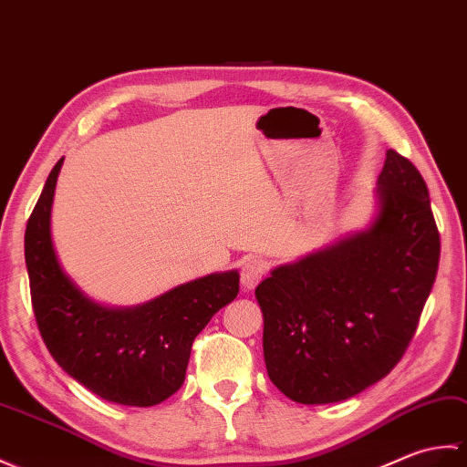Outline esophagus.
<instances>
[{
    "label": "esophagus",
    "mask_w": 467,
    "mask_h": 467,
    "mask_svg": "<svg viewBox=\"0 0 467 467\" xmlns=\"http://www.w3.org/2000/svg\"><path fill=\"white\" fill-rule=\"evenodd\" d=\"M265 274H267V265L264 260H260V257H247V260L242 262V267H240L244 289H254L265 277Z\"/></svg>",
    "instance_id": "1"
}]
</instances>
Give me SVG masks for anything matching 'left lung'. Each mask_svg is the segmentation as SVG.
<instances>
[{
  "instance_id": "1",
  "label": "left lung",
  "mask_w": 467,
  "mask_h": 467,
  "mask_svg": "<svg viewBox=\"0 0 467 467\" xmlns=\"http://www.w3.org/2000/svg\"><path fill=\"white\" fill-rule=\"evenodd\" d=\"M368 232L282 265L255 287L274 386L297 403L348 400L406 354L436 282L440 232L428 185L388 150Z\"/></svg>"
}]
</instances>
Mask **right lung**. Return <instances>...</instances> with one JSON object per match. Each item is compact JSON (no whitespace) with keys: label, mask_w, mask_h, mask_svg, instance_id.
<instances>
[{"label":"right lung","mask_w":467,"mask_h":467,"mask_svg":"<svg viewBox=\"0 0 467 467\" xmlns=\"http://www.w3.org/2000/svg\"><path fill=\"white\" fill-rule=\"evenodd\" d=\"M61 158L26 227V265L39 334L59 368L99 398L150 408L182 388L192 344L237 297V272L183 284L140 307L93 304L61 272L49 234Z\"/></svg>","instance_id":"right-lung-1"}]
</instances>
